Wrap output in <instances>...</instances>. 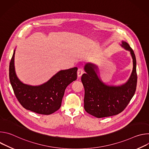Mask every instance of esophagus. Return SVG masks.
Segmentation results:
<instances>
[{
  "mask_svg": "<svg viewBox=\"0 0 149 149\" xmlns=\"http://www.w3.org/2000/svg\"><path fill=\"white\" fill-rule=\"evenodd\" d=\"M83 74V70L82 68H78V71H77V75L78 77H80Z\"/></svg>",
  "mask_w": 149,
  "mask_h": 149,
  "instance_id": "esophagus-1",
  "label": "esophagus"
}]
</instances>
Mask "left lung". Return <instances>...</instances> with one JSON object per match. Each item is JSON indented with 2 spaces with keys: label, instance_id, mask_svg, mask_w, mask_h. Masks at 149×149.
<instances>
[{
  "label": "left lung",
  "instance_id": "8db88e82",
  "mask_svg": "<svg viewBox=\"0 0 149 149\" xmlns=\"http://www.w3.org/2000/svg\"><path fill=\"white\" fill-rule=\"evenodd\" d=\"M121 47L130 52L133 68L132 74L125 84L120 86L105 84L98 77V67L91 63L84 66L86 74H82L81 81L85 90L84 109L88 114L102 118L118 114L129 104L137 86L136 59L133 50L129 44L122 41Z\"/></svg>",
  "mask_w": 149,
  "mask_h": 149
}]
</instances>
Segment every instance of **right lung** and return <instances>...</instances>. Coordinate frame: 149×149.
Here are the masks:
<instances>
[{
	"label": "right lung",
	"instance_id": "obj_1",
	"mask_svg": "<svg viewBox=\"0 0 149 149\" xmlns=\"http://www.w3.org/2000/svg\"><path fill=\"white\" fill-rule=\"evenodd\" d=\"M14 50L10 65L9 79L15 95L20 104L26 110L34 113L49 115L61 106L67 87L77 79V67L61 70L48 81L38 86L25 84L17 77L15 70Z\"/></svg>",
	"mask_w": 149,
	"mask_h": 149
}]
</instances>
